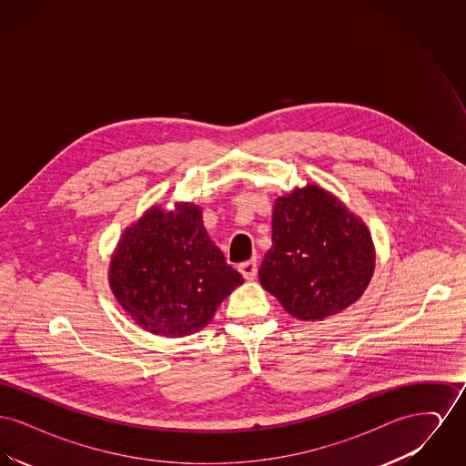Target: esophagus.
I'll return each mask as SVG.
<instances>
[{"mask_svg": "<svg viewBox=\"0 0 466 466\" xmlns=\"http://www.w3.org/2000/svg\"><path fill=\"white\" fill-rule=\"evenodd\" d=\"M257 270H258V266H257V258H251V260L243 262V264L239 266V272L243 274L244 279H248V281L255 279V276H257Z\"/></svg>", "mask_w": 466, "mask_h": 466, "instance_id": "1", "label": "esophagus"}]
</instances>
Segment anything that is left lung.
I'll return each mask as SVG.
<instances>
[{"instance_id":"obj_1","label":"left lung","mask_w":466,"mask_h":466,"mask_svg":"<svg viewBox=\"0 0 466 466\" xmlns=\"http://www.w3.org/2000/svg\"><path fill=\"white\" fill-rule=\"evenodd\" d=\"M374 270L369 227L329 190L309 183L276 199L258 279L293 318L321 321L348 309Z\"/></svg>"}]
</instances>
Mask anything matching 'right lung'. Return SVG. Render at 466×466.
<instances>
[{
    "mask_svg": "<svg viewBox=\"0 0 466 466\" xmlns=\"http://www.w3.org/2000/svg\"><path fill=\"white\" fill-rule=\"evenodd\" d=\"M202 222V208L158 204L120 236L108 283L116 302L143 330L183 337L202 330L223 300L243 285Z\"/></svg>",
    "mask_w": 466,
    "mask_h": 466,
    "instance_id": "1",
    "label": "right lung"
}]
</instances>
